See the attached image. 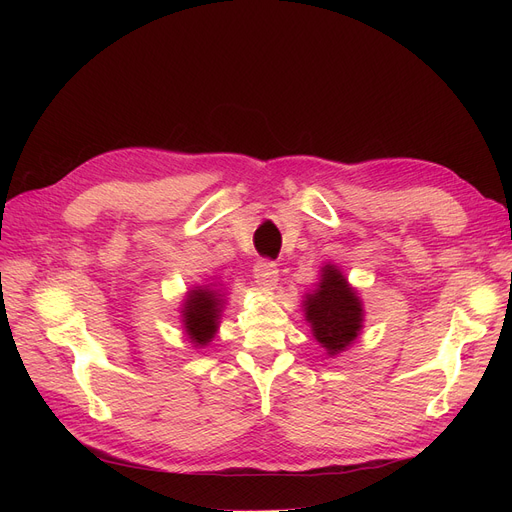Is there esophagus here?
<instances>
[{
  "label": "esophagus",
  "instance_id": "esophagus-1",
  "mask_svg": "<svg viewBox=\"0 0 512 512\" xmlns=\"http://www.w3.org/2000/svg\"><path fill=\"white\" fill-rule=\"evenodd\" d=\"M255 278H257V284L265 290H272L278 282V267L274 261L270 259H261L257 261L255 265Z\"/></svg>",
  "mask_w": 512,
  "mask_h": 512
}]
</instances>
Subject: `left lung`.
Returning <instances> with one entry per match:
<instances>
[{
    "label": "left lung",
    "instance_id": "8db88e82",
    "mask_svg": "<svg viewBox=\"0 0 512 512\" xmlns=\"http://www.w3.org/2000/svg\"><path fill=\"white\" fill-rule=\"evenodd\" d=\"M307 321H311L315 340L326 346L330 355L344 351L361 330V303L334 265L324 267L319 288L309 294Z\"/></svg>",
    "mask_w": 512,
    "mask_h": 512
}]
</instances>
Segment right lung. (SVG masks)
Wrapping results in <instances>:
<instances>
[{
  "instance_id": "right-lung-1",
  "label": "right lung",
  "mask_w": 512,
  "mask_h": 512,
  "mask_svg": "<svg viewBox=\"0 0 512 512\" xmlns=\"http://www.w3.org/2000/svg\"><path fill=\"white\" fill-rule=\"evenodd\" d=\"M222 294L215 290H193L191 297L186 299L184 311H182V321L188 338H191L195 344H207L215 330H218V319L222 311Z\"/></svg>"
}]
</instances>
